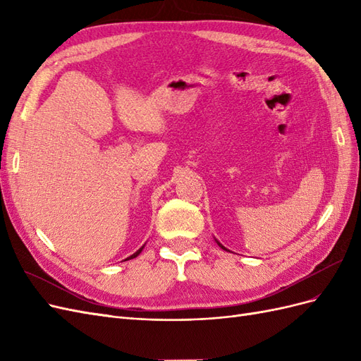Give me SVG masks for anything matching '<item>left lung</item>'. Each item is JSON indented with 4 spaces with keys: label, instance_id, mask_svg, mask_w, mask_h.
Segmentation results:
<instances>
[{
    "label": "left lung",
    "instance_id": "left-lung-1",
    "mask_svg": "<svg viewBox=\"0 0 361 361\" xmlns=\"http://www.w3.org/2000/svg\"><path fill=\"white\" fill-rule=\"evenodd\" d=\"M215 241H216V239H215ZM216 244H218V245H220V247H221V248H223V250H226V251H228V250H227V248H226V247H224V245H223V244H221V243H218V241H216Z\"/></svg>",
    "mask_w": 361,
    "mask_h": 361
}]
</instances>
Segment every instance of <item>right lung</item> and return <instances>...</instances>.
Wrapping results in <instances>:
<instances>
[{
	"instance_id": "right-lung-1",
	"label": "right lung",
	"mask_w": 361,
	"mask_h": 361,
	"mask_svg": "<svg viewBox=\"0 0 361 361\" xmlns=\"http://www.w3.org/2000/svg\"><path fill=\"white\" fill-rule=\"evenodd\" d=\"M143 248H145V245H143V247H141V248H140V250H137V251H135V253H134V255H130V256H129V257H128V259H125V260H129V259H134V257H137V256H138V255H140V253H141V251H143Z\"/></svg>"
}]
</instances>
